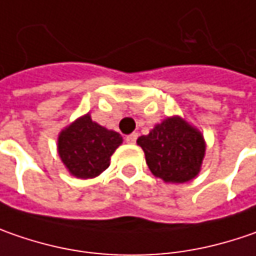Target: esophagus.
<instances>
[{
  "mask_svg": "<svg viewBox=\"0 0 256 256\" xmlns=\"http://www.w3.org/2000/svg\"><path fill=\"white\" fill-rule=\"evenodd\" d=\"M136 140H138V133H132V134L126 136V142H128V143H130V144L136 143Z\"/></svg>",
  "mask_w": 256,
  "mask_h": 256,
  "instance_id": "34e87169",
  "label": "esophagus"
}]
</instances>
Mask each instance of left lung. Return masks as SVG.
<instances>
[{
  "label": "left lung",
  "mask_w": 256,
  "mask_h": 256,
  "mask_svg": "<svg viewBox=\"0 0 256 256\" xmlns=\"http://www.w3.org/2000/svg\"><path fill=\"white\" fill-rule=\"evenodd\" d=\"M150 172L166 184H186L194 179L205 158L206 142L199 128L180 116L166 117L149 134L140 136Z\"/></svg>",
  "instance_id": "obj_1"
}]
</instances>
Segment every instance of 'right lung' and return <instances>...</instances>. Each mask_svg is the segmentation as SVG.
Here are the masks:
<instances>
[{"label": "right lung", "mask_w": 256, "mask_h": 256, "mask_svg": "<svg viewBox=\"0 0 256 256\" xmlns=\"http://www.w3.org/2000/svg\"><path fill=\"white\" fill-rule=\"evenodd\" d=\"M122 143L120 133L100 126L87 113L60 132L57 150L72 176L93 179L110 166V158Z\"/></svg>", "instance_id": "right-lung-1"}]
</instances>
